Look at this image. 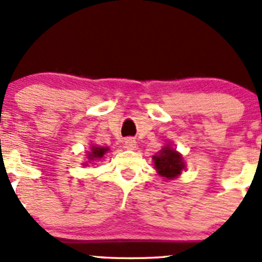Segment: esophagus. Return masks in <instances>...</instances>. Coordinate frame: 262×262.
Masks as SVG:
<instances>
[{"label": "esophagus", "instance_id": "esophagus-1", "mask_svg": "<svg viewBox=\"0 0 262 262\" xmlns=\"http://www.w3.org/2000/svg\"><path fill=\"white\" fill-rule=\"evenodd\" d=\"M123 146H125L126 150H135L136 148V140L132 139V137H128L123 141Z\"/></svg>", "mask_w": 262, "mask_h": 262}]
</instances>
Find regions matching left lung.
Masks as SVG:
<instances>
[{
    "label": "left lung",
    "mask_w": 262,
    "mask_h": 262,
    "mask_svg": "<svg viewBox=\"0 0 262 262\" xmlns=\"http://www.w3.org/2000/svg\"><path fill=\"white\" fill-rule=\"evenodd\" d=\"M152 159L157 173L167 180L176 179L181 175V171L185 170V162L181 154L177 152L175 148H171L170 145L164 146Z\"/></svg>",
    "instance_id": "8db88e82"
}]
</instances>
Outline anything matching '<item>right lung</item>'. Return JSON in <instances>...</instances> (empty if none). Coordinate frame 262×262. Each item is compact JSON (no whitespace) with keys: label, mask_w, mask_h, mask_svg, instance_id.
Instances as JSON below:
<instances>
[{"label":"right lung","mask_w":262,"mask_h":262,"mask_svg":"<svg viewBox=\"0 0 262 262\" xmlns=\"http://www.w3.org/2000/svg\"><path fill=\"white\" fill-rule=\"evenodd\" d=\"M108 151V147H100V146H92L91 147V151H90L89 155H87V159L90 160V161H97V160H100L101 157L105 156V154ZM89 164V162H86L85 165Z\"/></svg>","instance_id":"right-lung-1"}]
</instances>
